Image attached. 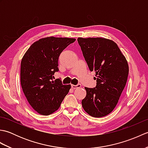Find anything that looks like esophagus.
Instances as JSON below:
<instances>
[{"mask_svg":"<svg viewBox=\"0 0 148 148\" xmlns=\"http://www.w3.org/2000/svg\"><path fill=\"white\" fill-rule=\"evenodd\" d=\"M81 86V85L80 84H77V85H74V84H71L72 88H73V89H76V88H80Z\"/></svg>","mask_w":148,"mask_h":148,"instance_id":"34e87169","label":"esophagus"}]
</instances>
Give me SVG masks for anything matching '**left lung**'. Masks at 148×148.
<instances>
[{"mask_svg":"<svg viewBox=\"0 0 148 148\" xmlns=\"http://www.w3.org/2000/svg\"><path fill=\"white\" fill-rule=\"evenodd\" d=\"M84 58L90 71L95 72V88L85 87L82 106L88 114L100 118L111 113L126 85L128 62L116 43L102 37H78Z\"/></svg>","mask_w":148,"mask_h":148,"instance_id":"1","label":"left lung"}]
</instances>
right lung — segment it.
Here are the masks:
<instances>
[{
	"label": "right lung",
	"instance_id": "obj_1",
	"mask_svg": "<svg viewBox=\"0 0 148 148\" xmlns=\"http://www.w3.org/2000/svg\"><path fill=\"white\" fill-rule=\"evenodd\" d=\"M76 39L48 37L33 43L21 62L20 81L31 107L48 116L58 110L71 86L53 79L60 53Z\"/></svg>",
	"mask_w": 148,
	"mask_h": 148
}]
</instances>
